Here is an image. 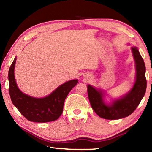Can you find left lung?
I'll return each instance as SVG.
<instances>
[{
  "mask_svg": "<svg viewBox=\"0 0 152 152\" xmlns=\"http://www.w3.org/2000/svg\"><path fill=\"white\" fill-rule=\"evenodd\" d=\"M132 51L135 64V80L132 89L125 95L108 103L104 101L105 93L101 89L90 84L87 86L91 107L100 117L115 120L128 117L135 110L145 95L147 87L145 64L137 48L133 46Z\"/></svg>",
  "mask_w": 152,
  "mask_h": 152,
  "instance_id": "8db88e82",
  "label": "left lung"
}]
</instances>
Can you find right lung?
<instances>
[{
	"mask_svg": "<svg viewBox=\"0 0 152 152\" xmlns=\"http://www.w3.org/2000/svg\"><path fill=\"white\" fill-rule=\"evenodd\" d=\"M16 60L15 58L8 74L9 91L12 104L30 121L46 123L57 120L62 113L66 96L78 84V80L66 82L45 97H32L24 94L18 88L14 73Z\"/></svg>",
	"mask_w": 152,
	"mask_h": 152,
	"instance_id": "1",
	"label": "right lung"
}]
</instances>
